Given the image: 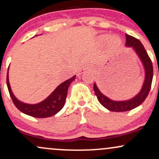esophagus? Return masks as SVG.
I'll use <instances>...</instances> for the list:
<instances>
[{"label":"esophagus","mask_w":159,"mask_h":159,"mask_svg":"<svg viewBox=\"0 0 159 159\" xmlns=\"http://www.w3.org/2000/svg\"><path fill=\"white\" fill-rule=\"evenodd\" d=\"M87 68H84V69H81V71H80V72H79V73H80V74L83 73V72H84V71H85V70H87Z\"/></svg>","instance_id":"1"}]
</instances>
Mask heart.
I'll list each match as a JSON object with an SVG mask.
<instances>
[{
    "instance_id": "obj_1",
    "label": "heart",
    "mask_w": 159,
    "mask_h": 159,
    "mask_svg": "<svg viewBox=\"0 0 159 159\" xmlns=\"http://www.w3.org/2000/svg\"><path fill=\"white\" fill-rule=\"evenodd\" d=\"M116 39V40H117V39Z\"/></svg>"
}]
</instances>
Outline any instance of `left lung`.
<instances>
[{
	"instance_id": "left-lung-1",
	"label": "left lung",
	"mask_w": 159,
	"mask_h": 159,
	"mask_svg": "<svg viewBox=\"0 0 159 159\" xmlns=\"http://www.w3.org/2000/svg\"><path fill=\"white\" fill-rule=\"evenodd\" d=\"M125 36H126V41H125L126 46L132 47L138 54V55L139 56L140 61L143 63L144 69H145V81H144L141 90L135 97L132 99L127 100V101L122 102L113 101L109 98L106 97L105 95L100 92L96 84H94L93 90L95 91V94L97 96L98 102L109 111H115V112H123V111L132 110L136 107L139 106L140 104L143 103L150 90L153 77L152 61H151V59L149 58L146 49L144 48L143 45L140 43V40L136 38L128 35V34H125Z\"/></svg>"
}]
</instances>
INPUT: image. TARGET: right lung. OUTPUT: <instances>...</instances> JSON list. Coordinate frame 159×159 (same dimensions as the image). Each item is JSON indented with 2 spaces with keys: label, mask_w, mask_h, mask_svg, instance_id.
<instances>
[{
  "label": "right lung",
  "mask_w": 159,
  "mask_h": 159,
  "mask_svg": "<svg viewBox=\"0 0 159 159\" xmlns=\"http://www.w3.org/2000/svg\"><path fill=\"white\" fill-rule=\"evenodd\" d=\"M75 77L76 76L74 75L73 77L63 82L44 101L35 105L23 103L15 97L11 90L10 83H9L8 72L7 75V84L12 102L20 111L34 117L45 118L56 114L63 108L66 98L69 86L74 81Z\"/></svg>",
  "instance_id": "right-lung-1"
}]
</instances>
